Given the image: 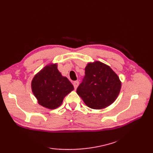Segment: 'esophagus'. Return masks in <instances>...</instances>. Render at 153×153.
<instances>
[{"instance_id": "esophagus-1", "label": "esophagus", "mask_w": 153, "mask_h": 153, "mask_svg": "<svg viewBox=\"0 0 153 153\" xmlns=\"http://www.w3.org/2000/svg\"><path fill=\"white\" fill-rule=\"evenodd\" d=\"M73 84L74 88H75V89H76V88L78 87V84H79V82H78V81H75V82H73Z\"/></svg>"}]
</instances>
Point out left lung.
I'll use <instances>...</instances> for the list:
<instances>
[{"label":"left lung","mask_w":153,"mask_h":153,"mask_svg":"<svg viewBox=\"0 0 153 153\" xmlns=\"http://www.w3.org/2000/svg\"><path fill=\"white\" fill-rule=\"evenodd\" d=\"M85 76L76 93L92 109H102L112 104L121 88L119 76L109 66L100 62H89Z\"/></svg>","instance_id":"1"}]
</instances>
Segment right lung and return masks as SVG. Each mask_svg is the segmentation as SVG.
<instances>
[{
	"label": "right lung",
	"mask_w": 153,
	"mask_h": 153,
	"mask_svg": "<svg viewBox=\"0 0 153 153\" xmlns=\"http://www.w3.org/2000/svg\"><path fill=\"white\" fill-rule=\"evenodd\" d=\"M31 89L40 105L53 110L61 106L74 87L59 72L55 63L47 65L36 74L32 80Z\"/></svg>",
	"instance_id": "add662e5"
}]
</instances>
